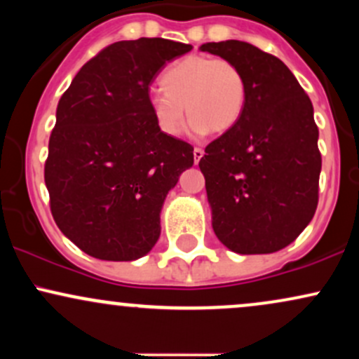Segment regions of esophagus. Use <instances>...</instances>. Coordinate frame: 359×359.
I'll return each mask as SVG.
<instances>
[{
	"label": "esophagus",
	"mask_w": 359,
	"mask_h": 359,
	"mask_svg": "<svg viewBox=\"0 0 359 359\" xmlns=\"http://www.w3.org/2000/svg\"><path fill=\"white\" fill-rule=\"evenodd\" d=\"M204 156V150L203 148H194V162L199 163V160Z\"/></svg>",
	"instance_id": "1"
}]
</instances>
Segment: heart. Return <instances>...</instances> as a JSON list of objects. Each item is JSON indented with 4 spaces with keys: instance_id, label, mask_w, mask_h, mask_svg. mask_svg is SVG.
Wrapping results in <instances>:
<instances>
[{
    "instance_id": "1",
    "label": "heart",
    "mask_w": 359,
    "mask_h": 359,
    "mask_svg": "<svg viewBox=\"0 0 359 359\" xmlns=\"http://www.w3.org/2000/svg\"><path fill=\"white\" fill-rule=\"evenodd\" d=\"M160 86L163 90L151 93L148 106L156 128L168 138L182 131L185 109L192 116L189 131L194 137L231 130L243 116L248 93L236 64L209 55L175 60L162 72Z\"/></svg>"
}]
</instances>
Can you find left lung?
Returning a JSON list of instances; mask_svg holds the SVG:
<instances>
[{
  "instance_id": "left-lung-1",
  "label": "left lung",
  "mask_w": 359,
  "mask_h": 359,
  "mask_svg": "<svg viewBox=\"0 0 359 359\" xmlns=\"http://www.w3.org/2000/svg\"><path fill=\"white\" fill-rule=\"evenodd\" d=\"M201 50L236 64L248 89L240 121L199 162L212 229L234 253H273L295 241L317 208L314 108L290 69L255 45L226 40Z\"/></svg>"
}]
</instances>
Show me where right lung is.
Wrapping results in <instances>:
<instances>
[{
	"label": "right lung",
	"instance_id": "obj_1",
	"mask_svg": "<svg viewBox=\"0 0 359 359\" xmlns=\"http://www.w3.org/2000/svg\"><path fill=\"white\" fill-rule=\"evenodd\" d=\"M191 50L165 39L116 42L62 94L45 185L59 229L90 257L131 262L158 241L165 197L194 165V148L156 128L148 93L167 62Z\"/></svg>",
	"mask_w": 359,
	"mask_h": 359
}]
</instances>
